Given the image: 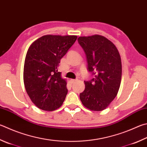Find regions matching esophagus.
<instances>
[{"label":"esophagus","instance_id":"obj_1","mask_svg":"<svg viewBox=\"0 0 147 147\" xmlns=\"http://www.w3.org/2000/svg\"><path fill=\"white\" fill-rule=\"evenodd\" d=\"M75 82H76V80H74V79H71L70 80V82L71 83V84H74V83Z\"/></svg>","mask_w":147,"mask_h":147}]
</instances>
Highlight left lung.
<instances>
[{
	"mask_svg": "<svg viewBox=\"0 0 147 147\" xmlns=\"http://www.w3.org/2000/svg\"><path fill=\"white\" fill-rule=\"evenodd\" d=\"M78 40L86 54L89 71L94 76L90 81H84L85 88L80 94V98L90 111L105 110L119 89L121 57L115 45L103 36H80Z\"/></svg>",
	"mask_w": 147,
	"mask_h": 147,
	"instance_id": "1",
	"label": "left lung"
}]
</instances>
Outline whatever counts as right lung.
<instances>
[{
  "mask_svg": "<svg viewBox=\"0 0 147 147\" xmlns=\"http://www.w3.org/2000/svg\"><path fill=\"white\" fill-rule=\"evenodd\" d=\"M76 39V35L47 34L29 47L24 66V83L32 102L42 110L55 111L65 99L67 81L58 67Z\"/></svg>",
  "mask_w": 147,
  "mask_h": 147,
  "instance_id": "obj_1",
  "label": "right lung"
}]
</instances>
